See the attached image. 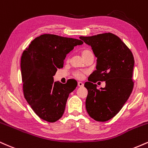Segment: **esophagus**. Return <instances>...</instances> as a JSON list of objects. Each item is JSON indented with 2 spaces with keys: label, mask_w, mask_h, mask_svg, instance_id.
<instances>
[{
  "label": "esophagus",
  "mask_w": 148,
  "mask_h": 148,
  "mask_svg": "<svg viewBox=\"0 0 148 148\" xmlns=\"http://www.w3.org/2000/svg\"><path fill=\"white\" fill-rule=\"evenodd\" d=\"M77 84L79 87H82V86H84V84H83V82H78Z\"/></svg>",
  "instance_id": "obj_1"
}]
</instances>
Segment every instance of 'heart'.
Listing matches in <instances>:
<instances>
[{
    "mask_svg": "<svg viewBox=\"0 0 148 148\" xmlns=\"http://www.w3.org/2000/svg\"><path fill=\"white\" fill-rule=\"evenodd\" d=\"M92 52L91 50H83L82 51V56L83 58H85L86 57H87L88 55H90V54H91ZM75 76L76 77L79 78V79H82V78H83L84 77V75L83 73H82L80 72H76L75 73Z\"/></svg>",
    "mask_w": 148,
    "mask_h": 148,
    "instance_id": "heart-1",
    "label": "heart"
}]
</instances>
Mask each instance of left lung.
Listing matches in <instances>:
<instances>
[{
	"label": "left lung",
	"instance_id": "left-lung-1",
	"mask_svg": "<svg viewBox=\"0 0 148 148\" xmlns=\"http://www.w3.org/2000/svg\"><path fill=\"white\" fill-rule=\"evenodd\" d=\"M79 39L91 47L97 57L96 70L84 84L88 90L86 111L95 121L105 122L120 112L132 91L134 59L122 40L112 33ZM97 81H105L106 87L97 88L93 84Z\"/></svg>",
	"mask_w": 148,
	"mask_h": 148
}]
</instances>
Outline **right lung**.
<instances>
[{
    "instance_id": "add662e5",
    "label": "right lung",
    "mask_w": 148,
    "mask_h": 148,
    "mask_svg": "<svg viewBox=\"0 0 148 148\" xmlns=\"http://www.w3.org/2000/svg\"><path fill=\"white\" fill-rule=\"evenodd\" d=\"M83 44L81 40L45 34L34 39L24 50L21 60L23 88L25 100L40 119L50 123L64 114L69 93L77 82H54L57 69L74 47Z\"/></svg>"
}]
</instances>
